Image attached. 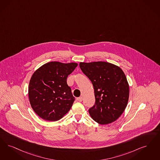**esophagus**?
<instances>
[{"label":"esophagus","instance_id":"obj_1","mask_svg":"<svg viewBox=\"0 0 160 160\" xmlns=\"http://www.w3.org/2000/svg\"><path fill=\"white\" fill-rule=\"evenodd\" d=\"M77 100L78 102H82V101H83V97H82V96H80V97L77 98Z\"/></svg>","mask_w":160,"mask_h":160}]
</instances>
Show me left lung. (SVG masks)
Segmentation results:
<instances>
[{"mask_svg": "<svg viewBox=\"0 0 160 160\" xmlns=\"http://www.w3.org/2000/svg\"><path fill=\"white\" fill-rule=\"evenodd\" d=\"M79 65L94 88L95 103L89 109L90 115L102 125L115 122L128 101L129 86L124 72L114 64L103 61L80 62Z\"/></svg>", "mask_w": 160, "mask_h": 160, "instance_id": "left-lung-1", "label": "left lung"}]
</instances>
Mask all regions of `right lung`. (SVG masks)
<instances>
[{
    "instance_id": "right-lung-1",
    "label": "right lung",
    "mask_w": 160,
    "mask_h": 160,
    "mask_svg": "<svg viewBox=\"0 0 160 160\" xmlns=\"http://www.w3.org/2000/svg\"><path fill=\"white\" fill-rule=\"evenodd\" d=\"M77 65L75 62L52 61L33 73L28 86L29 101L34 111L42 119L57 121L70 111L75 98L67 78Z\"/></svg>"
}]
</instances>
